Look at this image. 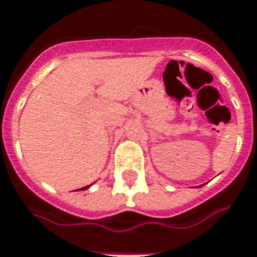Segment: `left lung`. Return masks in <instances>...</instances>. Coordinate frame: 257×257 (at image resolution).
Segmentation results:
<instances>
[{
	"mask_svg": "<svg viewBox=\"0 0 257 257\" xmlns=\"http://www.w3.org/2000/svg\"><path fill=\"white\" fill-rule=\"evenodd\" d=\"M200 187H202V186H200Z\"/></svg>",
	"mask_w": 257,
	"mask_h": 257,
	"instance_id": "left-lung-1",
	"label": "left lung"
}]
</instances>
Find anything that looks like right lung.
<instances>
[{
    "instance_id": "obj_1",
    "label": "right lung",
    "mask_w": 257,
    "mask_h": 257,
    "mask_svg": "<svg viewBox=\"0 0 257 257\" xmlns=\"http://www.w3.org/2000/svg\"><path fill=\"white\" fill-rule=\"evenodd\" d=\"M90 186H92V184H90ZM90 186H86V187H84V188H80V190H77V191H85V190H88V188H89Z\"/></svg>"
}]
</instances>
